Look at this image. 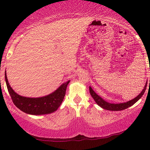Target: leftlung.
Segmentation results:
<instances>
[{
	"mask_svg": "<svg viewBox=\"0 0 150 150\" xmlns=\"http://www.w3.org/2000/svg\"><path fill=\"white\" fill-rule=\"evenodd\" d=\"M147 83H148L146 82L144 89L142 90V92L139 93V95L137 96L136 98H134V99L131 100L130 101H128V102L126 103H119V104H112V103H109L108 102H106V101H105V100H103L100 96H98L97 94H96L95 91L93 90V88L91 87H89V91H90L91 95L92 96L93 99L95 100L96 103L97 104L98 106H100V107H102L103 108L105 109V110H108L118 111V110H124V109L128 108V107H130V106L134 105V104H135L137 101H138L139 98L143 96L144 93H145L146 87H147Z\"/></svg>",
	"mask_w": 150,
	"mask_h": 150,
	"instance_id": "8db88e82",
	"label": "left lung"
}]
</instances>
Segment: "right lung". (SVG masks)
<instances>
[{"mask_svg": "<svg viewBox=\"0 0 150 150\" xmlns=\"http://www.w3.org/2000/svg\"><path fill=\"white\" fill-rule=\"evenodd\" d=\"M7 88L14 105L25 113L32 115H47L55 112L59 107L65 95L66 88L70 81L62 85L54 93L39 98H29L18 95L9 85L5 71Z\"/></svg>", "mask_w": 150, "mask_h": 150, "instance_id": "obj_1", "label": "right lung"}]
</instances>
